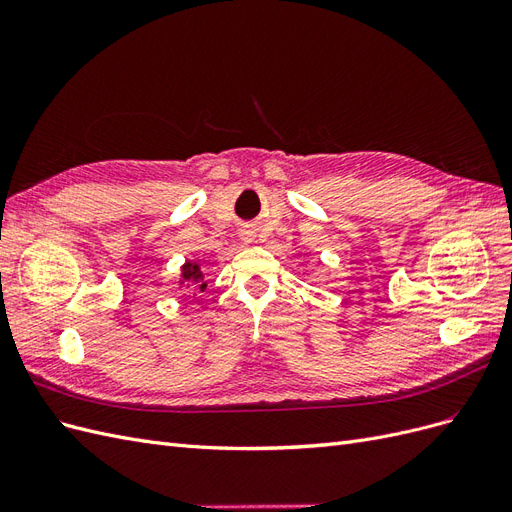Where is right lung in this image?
<instances>
[{
	"mask_svg": "<svg viewBox=\"0 0 512 512\" xmlns=\"http://www.w3.org/2000/svg\"><path fill=\"white\" fill-rule=\"evenodd\" d=\"M179 292L181 290H194V292H203L207 282H205V267L203 260H185L179 267V280H177ZM203 305V303H200Z\"/></svg>",
	"mask_w": 512,
	"mask_h": 512,
	"instance_id": "add662e5",
	"label": "right lung"
}]
</instances>
